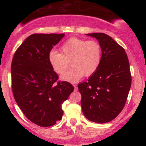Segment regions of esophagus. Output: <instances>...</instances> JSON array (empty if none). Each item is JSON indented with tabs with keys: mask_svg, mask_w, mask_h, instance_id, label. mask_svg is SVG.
Masks as SVG:
<instances>
[{
	"mask_svg": "<svg viewBox=\"0 0 146 146\" xmlns=\"http://www.w3.org/2000/svg\"><path fill=\"white\" fill-rule=\"evenodd\" d=\"M74 88H75V90H78V86L76 85H74Z\"/></svg>",
	"mask_w": 146,
	"mask_h": 146,
	"instance_id": "34e87169",
	"label": "esophagus"
}]
</instances>
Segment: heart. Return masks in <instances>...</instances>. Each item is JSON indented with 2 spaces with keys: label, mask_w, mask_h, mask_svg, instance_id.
I'll return each instance as SVG.
<instances>
[{
  "label": "heart",
  "mask_w": 146,
  "mask_h": 146,
  "mask_svg": "<svg viewBox=\"0 0 146 146\" xmlns=\"http://www.w3.org/2000/svg\"><path fill=\"white\" fill-rule=\"evenodd\" d=\"M61 53L51 51L48 60L53 70L62 74L72 61L73 67L61 76V80L77 82L84 75L90 76L98 71L102 61V48L98 42L73 37L60 47Z\"/></svg>",
  "instance_id": "1"
}]
</instances>
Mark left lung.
I'll list each match as a JSON object with an SVG mask.
<instances>
[{"label": "left lung", "instance_id": "obj_1", "mask_svg": "<svg viewBox=\"0 0 146 146\" xmlns=\"http://www.w3.org/2000/svg\"><path fill=\"white\" fill-rule=\"evenodd\" d=\"M95 38L102 48L98 71L86 82L78 84L82 110L90 121L109 122L123 110L131 86L130 64L124 48L103 33H87Z\"/></svg>", "mask_w": 146, "mask_h": 146}]
</instances>
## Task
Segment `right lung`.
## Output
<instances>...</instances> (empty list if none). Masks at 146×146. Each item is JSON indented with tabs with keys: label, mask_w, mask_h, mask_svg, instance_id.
I'll use <instances>...</instances> for the list:
<instances>
[{
	"label": "right lung",
	"mask_w": 146,
	"mask_h": 146,
	"mask_svg": "<svg viewBox=\"0 0 146 146\" xmlns=\"http://www.w3.org/2000/svg\"><path fill=\"white\" fill-rule=\"evenodd\" d=\"M64 33H34L22 43L11 62V86L15 100L28 119L42 127L62 118V104L74 90L58 75L48 60V53Z\"/></svg>",
	"instance_id": "right-lung-1"
}]
</instances>
